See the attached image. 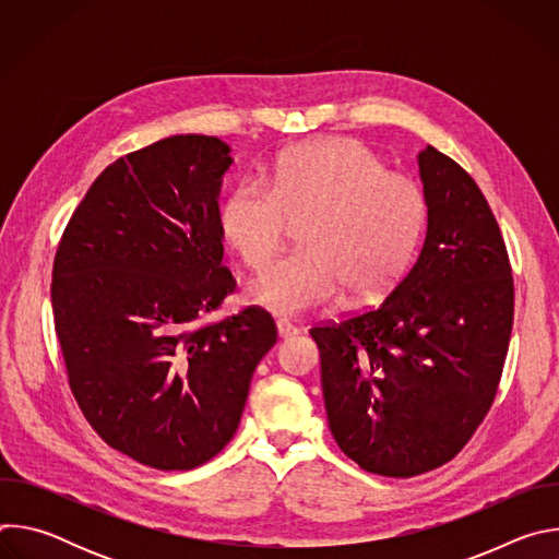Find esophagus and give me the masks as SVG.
Listing matches in <instances>:
<instances>
[{
    "instance_id": "1",
    "label": "esophagus",
    "mask_w": 559,
    "mask_h": 559,
    "mask_svg": "<svg viewBox=\"0 0 559 559\" xmlns=\"http://www.w3.org/2000/svg\"><path fill=\"white\" fill-rule=\"evenodd\" d=\"M276 330H278V338H283V341L294 338V336L298 334V330H296L292 323H287V321H278V323H276Z\"/></svg>"
}]
</instances>
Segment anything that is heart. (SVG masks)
I'll return each instance as SVG.
<instances>
[{
  "mask_svg": "<svg viewBox=\"0 0 559 559\" xmlns=\"http://www.w3.org/2000/svg\"><path fill=\"white\" fill-rule=\"evenodd\" d=\"M300 252L265 265L248 298L274 313L328 307L349 289L365 300L412 263L427 221L423 188L356 139H325L278 156L267 186L236 183L218 210L225 243L250 267L281 248L289 218H305Z\"/></svg>",
  "mask_w": 559,
  "mask_h": 559,
  "instance_id": "heart-1",
  "label": "heart"
}]
</instances>
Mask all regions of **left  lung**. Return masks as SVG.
Segmentation results:
<instances>
[{
	"label": "left lung",
	"mask_w": 559,
	"mask_h": 559,
	"mask_svg": "<svg viewBox=\"0 0 559 559\" xmlns=\"http://www.w3.org/2000/svg\"><path fill=\"white\" fill-rule=\"evenodd\" d=\"M427 238L376 307L309 330L334 440L360 468L412 477L455 457L500 384L513 276L485 194L433 145L418 154Z\"/></svg>",
	"instance_id": "1"
}]
</instances>
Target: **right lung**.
I'll return each instance as SVG.
<instances>
[{"label": "right lung", "mask_w": 559, "mask_h": 559, "mask_svg": "<svg viewBox=\"0 0 559 559\" xmlns=\"http://www.w3.org/2000/svg\"><path fill=\"white\" fill-rule=\"evenodd\" d=\"M229 166V145L205 134L117 158L72 212L52 263L79 409L106 444L158 471L201 466L231 440L276 343L257 305L205 323L236 289L216 201Z\"/></svg>", "instance_id": "add662e5"}]
</instances>
